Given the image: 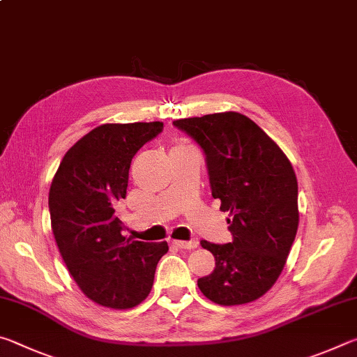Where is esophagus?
<instances>
[{"instance_id":"esophagus-1","label":"esophagus","mask_w":357,"mask_h":357,"mask_svg":"<svg viewBox=\"0 0 357 357\" xmlns=\"http://www.w3.org/2000/svg\"><path fill=\"white\" fill-rule=\"evenodd\" d=\"M172 244L178 249H195L198 245L197 241H172Z\"/></svg>"}]
</instances>
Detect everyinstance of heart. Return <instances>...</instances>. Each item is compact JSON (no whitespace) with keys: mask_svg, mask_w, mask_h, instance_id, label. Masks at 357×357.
<instances>
[{"mask_svg":"<svg viewBox=\"0 0 357 357\" xmlns=\"http://www.w3.org/2000/svg\"><path fill=\"white\" fill-rule=\"evenodd\" d=\"M174 148H178V146H174Z\"/></svg>","mask_w":357,"mask_h":357,"instance_id":"obj_1","label":"heart"}]
</instances>
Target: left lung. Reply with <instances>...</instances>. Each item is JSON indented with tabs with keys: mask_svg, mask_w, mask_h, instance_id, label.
I'll return each instance as SVG.
<instances>
[{
	"mask_svg": "<svg viewBox=\"0 0 357 357\" xmlns=\"http://www.w3.org/2000/svg\"><path fill=\"white\" fill-rule=\"evenodd\" d=\"M173 124L203 149L213 197L231 215V243H200L214 255L215 268L198 279V288L220 305L261 298L279 279L298 231V179L288 157L236 112Z\"/></svg>",
	"mask_w": 357,
	"mask_h": 357,
	"instance_id": "8db88e82",
	"label": "left lung"
}]
</instances>
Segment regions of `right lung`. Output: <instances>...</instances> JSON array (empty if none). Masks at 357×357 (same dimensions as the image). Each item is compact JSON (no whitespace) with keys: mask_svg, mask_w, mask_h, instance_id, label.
<instances>
[{"mask_svg":"<svg viewBox=\"0 0 357 357\" xmlns=\"http://www.w3.org/2000/svg\"><path fill=\"white\" fill-rule=\"evenodd\" d=\"M164 123L102 124L63 157L48 193L59 253L82 291L96 304L132 309L146 299L165 243L123 236L116 204L126 198L129 168Z\"/></svg>","mask_w":357,"mask_h":357,"instance_id":"obj_1","label":"right lung"}]
</instances>
